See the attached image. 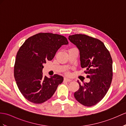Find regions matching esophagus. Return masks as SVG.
<instances>
[{"label": "esophagus", "instance_id": "34e87169", "mask_svg": "<svg viewBox=\"0 0 126 126\" xmlns=\"http://www.w3.org/2000/svg\"><path fill=\"white\" fill-rule=\"evenodd\" d=\"M64 80L65 81H66V82H70V81H71V80L70 79H69L68 78H64Z\"/></svg>", "mask_w": 126, "mask_h": 126}]
</instances>
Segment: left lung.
Masks as SVG:
<instances>
[{
    "instance_id": "left-lung-1",
    "label": "left lung",
    "mask_w": 126,
    "mask_h": 126,
    "mask_svg": "<svg viewBox=\"0 0 126 126\" xmlns=\"http://www.w3.org/2000/svg\"><path fill=\"white\" fill-rule=\"evenodd\" d=\"M69 40L79 50L80 65L90 79L83 85L78 81L79 89L74 93L79 103L90 107L98 104L110 89L113 77V61L103 42L84 34H75Z\"/></svg>"
}]
</instances>
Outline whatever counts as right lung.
<instances>
[{
    "mask_svg": "<svg viewBox=\"0 0 126 126\" xmlns=\"http://www.w3.org/2000/svg\"><path fill=\"white\" fill-rule=\"evenodd\" d=\"M63 35L40 33L25 41L17 52L14 76L24 97L32 103L41 104L53 95L63 77L54 75L50 78L43 76V64L51 61L61 46L68 45Z\"/></svg>",
    "mask_w": 126,
    "mask_h": 126,
    "instance_id": "1",
    "label": "right lung"
}]
</instances>
